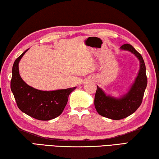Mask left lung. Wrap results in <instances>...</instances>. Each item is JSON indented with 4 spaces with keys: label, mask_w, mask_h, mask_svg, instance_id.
Instances as JSON below:
<instances>
[{
    "label": "left lung",
    "mask_w": 159,
    "mask_h": 159,
    "mask_svg": "<svg viewBox=\"0 0 159 159\" xmlns=\"http://www.w3.org/2000/svg\"><path fill=\"white\" fill-rule=\"evenodd\" d=\"M120 48L130 51L137 56L140 62V69L130 89L121 98L106 96L103 91L97 86L94 98L96 110L99 115L112 120L123 119L134 113L141 105L147 85L146 66L141 54L129 43L124 44Z\"/></svg>",
    "instance_id": "left-lung-1"
}]
</instances>
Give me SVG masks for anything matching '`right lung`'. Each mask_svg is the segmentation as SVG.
<instances>
[{
    "instance_id": "add662e5",
    "label": "right lung",
    "mask_w": 159,
    "mask_h": 159,
    "mask_svg": "<svg viewBox=\"0 0 159 159\" xmlns=\"http://www.w3.org/2000/svg\"><path fill=\"white\" fill-rule=\"evenodd\" d=\"M26 50L14 62L10 88L21 111L39 120H49L63 111L70 93L76 87L56 91L36 89L23 81L19 73V62Z\"/></svg>"
}]
</instances>
